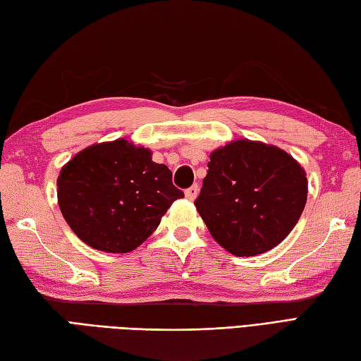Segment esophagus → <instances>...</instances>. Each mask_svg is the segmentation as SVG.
I'll return each mask as SVG.
<instances>
[{"label":"esophagus","mask_w":361,"mask_h":361,"mask_svg":"<svg viewBox=\"0 0 361 361\" xmlns=\"http://www.w3.org/2000/svg\"><path fill=\"white\" fill-rule=\"evenodd\" d=\"M185 195H186V198L188 200H190V202H194L195 198H197V195H198V186L197 185H194V186H190L189 189H186V192H185Z\"/></svg>","instance_id":"obj_1"}]
</instances>
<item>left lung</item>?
Wrapping results in <instances>:
<instances>
[{
  "label": "left lung",
  "instance_id": "obj_1",
  "mask_svg": "<svg viewBox=\"0 0 361 361\" xmlns=\"http://www.w3.org/2000/svg\"><path fill=\"white\" fill-rule=\"evenodd\" d=\"M195 208L234 256L270 251L290 234L307 202V176L276 145L237 140L211 153Z\"/></svg>",
  "mask_w": 361,
  "mask_h": 361
}]
</instances>
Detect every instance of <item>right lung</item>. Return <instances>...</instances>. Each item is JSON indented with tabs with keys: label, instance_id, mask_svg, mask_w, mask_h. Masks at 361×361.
Returning <instances> with one entry per match:
<instances>
[{
	"label": "right lung",
	"instance_id": "right-lung-1",
	"mask_svg": "<svg viewBox=\"0 0 361 361\" xmlns=\"http://www.w3.org/2000/svg\"><path fill=\"white\" fill-rule=\"evenodd\" d=\"M183 197L169 167L152 161L150 149L124 137L75 153L57 178L66 224L82 242L105 252L140 247Z\"/></svg>",
	"mask_w": 361,
	"mask_h": 361
}]
</instances>
